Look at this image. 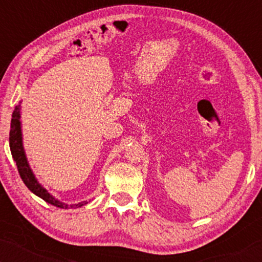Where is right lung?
Returning a JSON list of instances; mask_svg holds the SVG:
<instances>
[{"mask_svg": "<svg viewBox=\"0 0 262 262\" xmlns=\"http://www.w3.org/2000/svg\"><path fill=\"white\" fill-rule=\"evenodd\" d=\"M20 104H18L14 108L13 114H12V121H11V130H10V148H11V154L13 160L16 161L18 172H19L20 179L25 182V185L29 188V191H32L33 193L37 194L38 197H40L41 200H44L45 202L53 204V206L59 207V208H69V207H82L87 203L86 201L83 202L77 203V204H65L60 201L56 200L55 197H53L49 192L45 189L43 186L40 185L35 179L34 173L29 167L28 161H27V156L23 149V143H22V129H20Z\"/></svg>", "mask_w": 262, "mask_h": 262, "instance_id": "obj_1", "label": "right lung"}]
</instances>
